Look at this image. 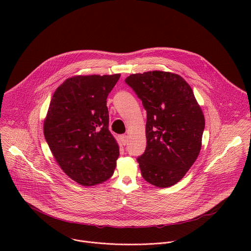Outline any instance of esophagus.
I'll return each mask as SVG.
<instances>
[{
    "mask_svg": "<svg viewBox=\"0 0 251 251\" xmlns=\"http://www.w3.org/2000/svg\"><path fill=\"white\" fill-rule=\"evenodd\" d=\"M119 139H120V142L122 143L123 145H126V143H127V141H128L127 135H121V136L119 137Z\"/></svg>",
    "mask_w": 251,
    "mask_h": 251,
    "instance_id": "1",
    "label": "esophagus"
}]
</instances>
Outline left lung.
<instances>
[{"label": "left lung", "mask_w": 251, "mask_h": 251, "mask_svg": "<svg viewBox=\"0 0 251 251\" xmlns=\"http://www.w3.org/2000/svg\"><path fill=\"white\" fill-rule=\"evenodd\" d=\"M125 82L147 111L144 154L137 161L145 180L168 188L182 180L197 160L204 116L191 86L176 74L154 70L131 75Z\"/></svg>", "instance_id": "8db88e82"}]
</instances>
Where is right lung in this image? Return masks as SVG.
I'll return each instance as SVG.
<instances>
[{
	"mask_svg": "<svg viewBox=\"0 0 251 251\" xmlns=\"http://www.w3.org/2000/svg\"><path fill=\"white\" fill-rule=\"evenodd\" d=\"M120 75H76L54 91L44 123L48 145L61 170L84 187L113 175L119 146L108 130L106 99Z\"/></svg>",
	"mask_w": 251,
	"mask_h": 251,
	"instance_id": "obj_1",
	"label": "right lung"
}]
</instances>
